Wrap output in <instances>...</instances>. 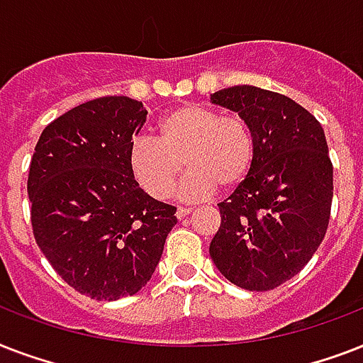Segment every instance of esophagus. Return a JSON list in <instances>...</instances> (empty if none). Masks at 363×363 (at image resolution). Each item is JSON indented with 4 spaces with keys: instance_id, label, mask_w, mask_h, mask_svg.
I'll use <instances>...</instances> for the list:
<instances>
[{
    "instance_id": "esophagus-1",
    "label": "esophagus",
    "mask_w": 363,
    "mask_h": 363,
    "mask_svg": "<svg viewBox=\"0 0 363 363\" xmlns=\"http://www.w3.org/2000/svg\"><path fill=\"white\" fill-rule=\"evenodd\" d=\"M192 211V207H179V209H177V218H184V216L190 215Z\"/></svg>"
}]
</instances>
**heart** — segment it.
<instances>
[{"instance_id":"b5f03b06","label":"heart","mask_w":363,"mask_h":363,"mask_svg":"<svg viewBox=\"0 0 363 363\" xmlns=\"http://www.w3.org/2000/svg\"><path fill=\"white\" fill-rule=\"evenodd\" d=\"M256 143L252 128L238 115H220L201 104L181 105L156 124V139L135 137L128 148L133 181L156 199L167 198L179 175L182 199L207 198L216 188L232 190L248 177Z\"/></svg>"}]
</instances>
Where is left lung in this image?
I'll return each instance as SVG.
<instances>
[{"label": "left lung", "mask_w": 363, "mask_h": 363, "mask_svg": "<svg viewBox=\"0 0 363 363\" xmlns=\"http://www.w3.org/2000/svg\"><path fill=\"white\" fill-rule=\"evenodd\" d=\"M211 101L252 128V169L222 203L209 254L228 281L265 292L298 275L326 235L333 167L320 122L282 94L232 86Z\"/></svg>", "instance_id": "1"}]
</instances>
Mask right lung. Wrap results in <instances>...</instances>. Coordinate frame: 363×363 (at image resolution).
<instances>
[{"label": "right lung", "mask_w": 363, "mask_h": 363, "mask_svg": "<svg viewBox=\"0 0 363 363\" xmlns=\"http://www.w3.org/2000/svg\"><path fill=\"white\" fill-rule=\"evenodd\" d=\"M147 121L141 101L105 96L43 130L30 164L33 235L77 292L115 301L156 271L175 207L150 198L128 169V148Z\"/></svg>", "instance_id": "obj_1"}]
</instances>
